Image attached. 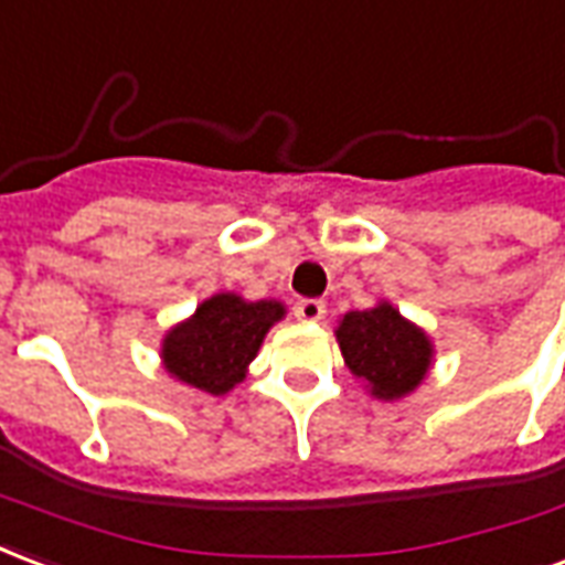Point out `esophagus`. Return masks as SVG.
<instances>
[{
	"instance_id": "obj_1",
	"label": "esophagus",
	"mask_w": 565,
	"mask_h": 565,
	"mask_svg": "<svg viewBox=\"0 0 565 565\" xmlns=\"http://www.w3.org/2000/svg\"><path fill=\"white\" fill-rule=\"evenodd\" d=\"M295 316H298L300 322H319L324 316V300L300 298L298 303H295Z\"/></svg>"
}]
</instances>
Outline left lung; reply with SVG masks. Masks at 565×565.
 <instances>
[{
    "label": "left lung",
    "mask_w": 565,
    "mask_h": 565,
    "mask_svg": "<svg viewBox=\"0 0 565 565\" xmlns=\"http://www.w3.org/2000/svg\"><path fill=\"white\" fill-rule=\"evenodd\" d=\"M337 340L352 376L385 401L409 394L430 367L427 337L388 303L345 312Z\"/></svg>",
    "instance_id": "left-lung-1"
}]
</instances>
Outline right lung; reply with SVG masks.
Instances as JSON below:
<instances>
[{
	"instance_id": "1",
	"label": "right lung",
	"mask_w": 565,
	"mask_h": 565,
	"mask_svg": "<svg viewBox=\"0 0 565 565\" xmlns=\"http://www.w3.org/2000/svg\"><path fill=\"white\" fill-rule=\"evenodd\" d=\"M282 319V303L237 295H216L204 300L186 324L168 333L162 358L168 373L210 394H225L241 382L270 324Z\"/></svg>"
}]
</instances>
